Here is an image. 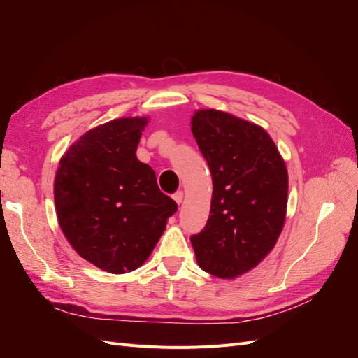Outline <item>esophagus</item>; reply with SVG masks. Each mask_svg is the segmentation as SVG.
<instances>
[{
    "label": "esophagus",
    "mask_w": 358,
    "mask_h": 358,
    "mask_svg": "<svg viewBox=\"0 0 358 358\" xmlns=\"http://www.w3.org/2000/svg\"><path fill=\"white\" fill-rule=\"evenodd\" d=\"M173 199H175V201H176L178 204H180V203L183 201V192H182V191L175 192V196H173Z\"/></svg>",
    "instance_id": "obj_1"
}]
</instances>
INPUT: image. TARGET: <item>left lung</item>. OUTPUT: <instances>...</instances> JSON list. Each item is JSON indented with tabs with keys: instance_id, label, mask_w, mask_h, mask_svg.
<instances>
[{
	"instance_id": "1",
	"label": "left lung",
	"mask_w": 358,
	"mask_h": 358,
	"mask_svg": "<svg viewBox=\"0 0 358 358\" xmlns=\"http://www.w3.org/2000/svg\"><path fill=\"white\" fill-rule=\"evenodd\" d=\"M191 131L212 173L208 224L191 237L200 268L233 279L258 266L284 229L288 171L264 128L215 109L197 110Z\"/></svg>"
}]
</instances>
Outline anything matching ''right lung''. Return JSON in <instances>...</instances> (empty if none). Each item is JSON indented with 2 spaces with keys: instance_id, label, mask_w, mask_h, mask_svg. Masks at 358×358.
<instances>
[{
  "instance_id": "1",
  "label": "right lung",
  "mask_w": 358,
  "mask_h": 358,
  "mask_svg": "<svg viewBox=\"0 0 358 358\" xmlns=\"http://www.w3.org/2000/svg\"><path fill=\"white\" fill-rule=\"evenodd\" d=\"M148 117L95 127L59 159L53 183L64 236L86 262L122 275L142 266L178 210L136 157Z\"/></svg>"
}]
</instances>
